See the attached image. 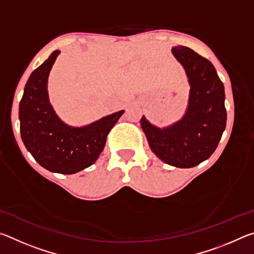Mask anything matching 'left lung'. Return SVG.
Wrapping results in <instances>:
<instances>
[{"label":"left lung","mask_w":254,"mask_h":254,"mask_svg":"<svg viewBox=\"0 0 254 254\" xmlns=\"http://www.w3.org/2000/svg\"><path fill=\"white\" fill-rule=\"evenodd\" d=\"M190 84L186 114L177 123L159 128L144 117L141 127L149 145L162 161L191 168L212 156L226 127L225 93L213 64L184 46L173 48Z\"/></svg>","instance_id":"left-lung-1"}]
</instances>
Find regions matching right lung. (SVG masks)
Segmentation results:
<instances>
[{
	"mask_svg": "<svg viewBox=\"0 0 254 254\" xmlns=\"http://www.w3.org/2000/svg\"><path fill=\"white\" fill-rule=\"evenodd\" d=\"M59 50L32 71L19 105L21 137L36 161L53 173L71 175L92 166L105 147L111 128L124 111L83 127L64 123L50 105L47 83Z\"/></svg>",
	"mask_w": 254,
	"mask_h": 254,
	"instance_id": "add662e5",
	"label": "right lung"
}]
</instances>
